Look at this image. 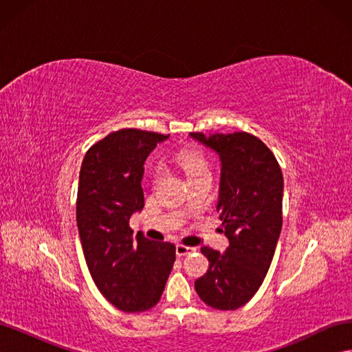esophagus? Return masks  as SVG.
<instances>
[{
  "label": "esophagus",
  "mask_w": 352,
  "mask_h": 352,
  "mask_svg": "<svg viewBox=\"0 0 352 352\" xmlns=\"http://www.w3.org/2000/svg\"><path fill=\"white\" fill-rule=\"evenodd\" d=\"M194 251H195V248L186 247V245H182V243H179L176 247V254L179 255V257H185V255H189L190 252H194Z\"/></svg>",
  "instance_id": "obj_1"
}]
</instances>
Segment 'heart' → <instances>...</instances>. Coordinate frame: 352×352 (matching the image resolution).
Masks as SVG:
<instances>
[{
	"instance_id": "1",
	"label": "heart",
	"mask_w": 352,
	"mask_h": 352,
	"mask_svg": "<svg viewBox=\"0 0 352 352\" xmlns=\"http://www.w3.org/2000/svg\"><path fill=\"white\" fill-rule=\"evenodd\" d=\"M179 163L184 167L188 177L202 172H210L208 160L204 154L198 151H185L179 155ZM163 176V166L157 164L153 170V185H157Z\"/></svg>"
}]
</instances>
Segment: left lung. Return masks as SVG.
Wrapping results in <instances>:
<instances>
[{"label": "left lung", "instance_id": "1", "mask_svg": "<svg viewBox=\"0 0 352 352\" xmlns=\"http://www.w3.org/2000/svg\"><path fill=\"white\" fill-rule=\"evenodd\" d=\"M190 136L221 162L217 212L229 238L225 254L202 247L208 270L195 280L198 296L216 310H238L258 291L282 230L283 176L270 148L247 132Z\"/></svg>", "mask_w": 352, "mask_h": 352}]
</instances>
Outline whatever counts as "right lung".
<instances>
[{"instance_id":"add662e5","label":"right lung","mask_w":352,"mask_h":352,"mask_svg":"<svg viewBox=\"0 0 352 352\" xmlns=\"http://www.w3.org/2000/svg\"><path fill=\"white\" fill-rule=\"evenodd\" d=\"M168 135L120 129L95 142L79 173L76 221L92 279L105 300L124 313L150 310L162 298L176 247L154 242L129 219L144 207V163Z\"/></svg>"}]
</instances>
